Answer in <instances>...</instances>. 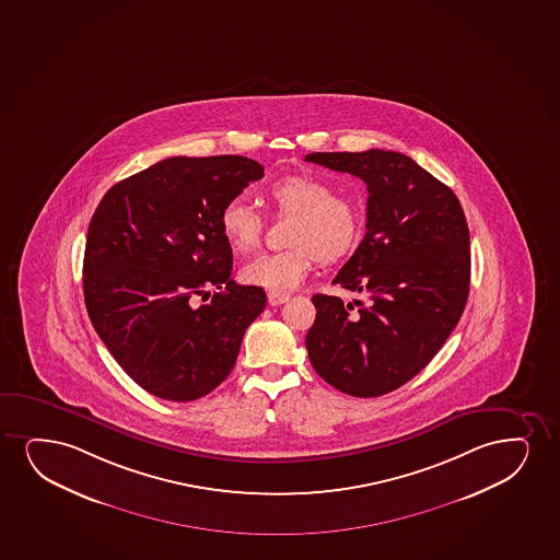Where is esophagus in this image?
I'll return each mask as SVG.
<instances>
[{
    "mask_svg": "<svg viewBox=\"0 0 560 560\" xmlns=\"http://www.w3.org/2000/svg\"><path fill=\"white\" fill-rule=\"evenodd\" d=\"M290 293H285V291H269V305H282L285 301H290Z\"/></svg>",
    "mask_w": 560,
    "mask_h": 560,
    "instance_id": "1",
    "label": "esophagus"
}]
</instances>
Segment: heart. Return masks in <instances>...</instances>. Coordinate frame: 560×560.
<instances>
[{
	"instance_id": "1",
	"label": "heart",
	"mask_w": 560,
	"mask_h": 560,
	"mask_svg": "<svg viewBox=\"0 0 560 560\" xmlns=\"http://www.w3.org/2000/svg\"><path fill=\"white\" fill-rule=\"evenodd\" d=\"M278 212L293 213L285 242L290 248L262 252L242 267V280L265 290L298 288L314 262H335L352 254L363 236L358 200L334 192L331 184L311 174L278 177L267 187ZM220 229L236 254H248L261 241L259 212L244 197L229 200L220 212Z\"/></svg>"
}]
</instances>
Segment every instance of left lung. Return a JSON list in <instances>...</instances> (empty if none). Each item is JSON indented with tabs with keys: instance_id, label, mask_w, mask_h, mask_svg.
Instances as JSON below:
<instances>
[{
	"instance_id": "obj_1",
	"label": "left lung",
	"mask_w": 560,
	"mask_h": 560,
	"mask_svg": "<svg viewBox=\"0 0 560 560\" xmlns=\"http://www.w3.org/2000/svg\"><path fill=\"white\" fill-rule=\"evenodd\" d=\"M305 161L361 177L369 191L368 233L334 280L368 301L312 298V368L348 396H384L418 375L460 319L471 269L466 215L456 195L404 153Z\"/></svg>"
}]
</instances>
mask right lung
<instances>
[{
  "mask_svg": "<svg viewBox=\"0 0 560 560\" xmlns=\"http://www.w3.org/2000/svg\"><path fill=\"white\" fill-rule=\"evenodd\" d=\"M248 156H171L115 184L86 233L83 293L100 339L145 392L168 401L210 394L233 371L267 305L231 278L221 208L262 177ZM210 304L194 305L205 291Z\"/></svg>",
  "mask_w": 560,
  "mask_h": 560,
  "instance_id": "obj_1",
  "label": "right lung"
}]
</instances>
